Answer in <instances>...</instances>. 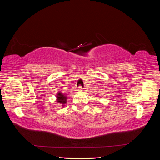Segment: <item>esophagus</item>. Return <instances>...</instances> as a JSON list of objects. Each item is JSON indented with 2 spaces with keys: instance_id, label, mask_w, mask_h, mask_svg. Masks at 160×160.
I'll return each instance as SVG.
<instances>
[{
  "instance_id": "obj_1",
  "label": "esophagus",
  "mask_w": 160,
  "mask_h": 160,
  "mask_svg": "<svg viewBox=\"0 0 160 160\" xmlns=\"http://www.w3.org/2000/svg\"><path fill=\"white\" fill-rule=\"evenodd\" d=\"M82 90H83V88H82L81 86L79 87V88H77V89H76L77 91H82Z\"/></svg>"
}]
</instances>
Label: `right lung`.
Returning a JSON list of instances; mask_svg holds the SVG:
<instances>
[{"mask_svg": "<svg viewBox=\"0 0 160 160\" xmlns=\"http://www.w3.org/2000/svg\"><path fill=\"white\" fill-rule=\"evenodd\" d=\"M57 96V99L56 101H57L58 103L61 104L62 107H64L65 105L67 103V96L62 93H61V91H59L56 95Z\"/></svg>", "mask_w": 160, "mask_h": 160, "instance_id": "obj_1", "label": "right lung"}]
</instances>
